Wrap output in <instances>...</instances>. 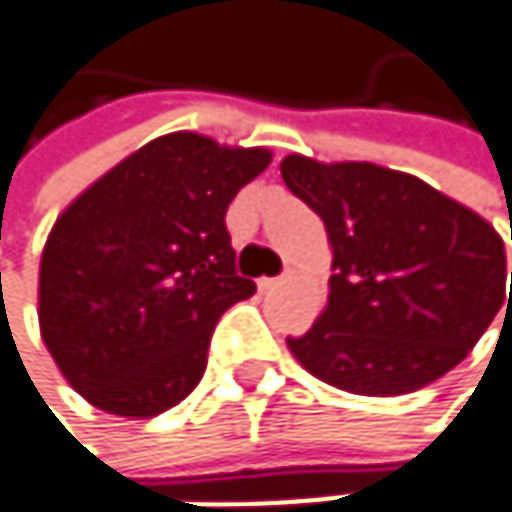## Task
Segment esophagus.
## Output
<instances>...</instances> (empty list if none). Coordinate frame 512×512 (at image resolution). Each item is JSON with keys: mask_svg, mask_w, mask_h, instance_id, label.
I'll use <instances>...</instances> for the list:
<instances>
[{"mask_svg": "<svg viewBox=\"0 0 512 512\" xmlns=\"http://www.w3.org/2000/svg\"><path fill=\"white\" fill-rule=\"evenodd\" d=\"M284 284V275L281 278H257V287L260 290H275V287H281Z\"/></svg>", "mask_w": 512, "mask_h": 512, "instance_id": "34e87169", "label": "esophagus"}]
</instances>
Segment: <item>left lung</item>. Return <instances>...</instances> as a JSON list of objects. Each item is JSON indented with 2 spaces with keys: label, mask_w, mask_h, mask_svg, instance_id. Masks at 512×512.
Masks as SVG:
<instances>
[{
  "label": "left lung",
  "mask_w": 512,
  "mask_h": 512,
  "mask_svg": "<svg viewBox=\"0 0 512 512\" xmlns=\"http://www.w3.org/2000/svg\"><path fill=\"white\" fill-rule=\"evenodd\" d=\"M281 177L332 243L326 311L287 338L317 379L364 397L418 391L468 356L501 305L510 311L504 240L430 183L299 154L281 162Z\"/></svg>",
  "instance_id": "left-lung-1"
}]
</instances>
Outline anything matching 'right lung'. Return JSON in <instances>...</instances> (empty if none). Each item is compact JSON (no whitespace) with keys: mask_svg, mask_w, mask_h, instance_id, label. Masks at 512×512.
I'll list each match as a JSON object with an SVG mask.
<instances>
[{"mask_svg":"<svg viewBox=\"0 0 512 512\" xmlns=\"http://www.w3.org/2000/svg\"><path fill=\"white\" fill-rule=\"evenodd\" d=\"M269 159L266 148L168 133L55 219L38 278L41 338L91 406L154 418L201 382L219 317L255 293L237 275L225 213Z\"/></svg>","mask_w":512,"mask_h":512,"instance_id":"obj_1","label":"right lung"}]
</instances>
